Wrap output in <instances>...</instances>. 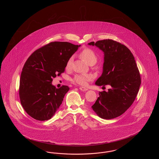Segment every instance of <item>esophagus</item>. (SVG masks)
<instances>
[{"label":"esophagus","instance_id":"obj_1","mask_svg":"<svg viewBox=\"0 0 159 159\" xmlns=\"http://www.w3.org/2000/svg\"><path fill=\"white\" fill-rule=\"evenodd\" d=\"M79 89L82 91H86L88 90L86 88H84V87H80V88H79Z\"/></svg>","mask_w":159,"mask_h":159}]
</instances>
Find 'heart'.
Returning <instances> with one entry per match:
<instances>
[{"mask_svg":"<svg viewBox=\"0 0 159 159\" xmlns=\"http://www.w3.org/2000/svg\"><path fill=\"white\" fill-rule=\"evenodd\" d=\"M80 56L91 66L96 64L98 61L97 55L90 48L84 49L80 53ZM73 59V57H71L67 61L66 64L67 69L68 70L71 67ZM93 78L94 77L92 74H77L73 79V82L80 86H86L89 82L93 80Z\"/></svg>","mask_w":159,"mask_h":159,"instance_id":"heart-1","label":"heart"}]
</instances>
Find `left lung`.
<instances>
[{
  "mask_svg": "<svg viewBox=\"0 0 159 159\" xmlns=\"http://www.w3.org/2000/svg\"><path fill=\"white\" fill-rule=\"evenodd\" d=\"M88 44L97 46L104 53L103 72L95 84L111 87L107 92H99L92 108L102 119L116 118L133 104L139 89L141 79L134 57L126 46L112 39Z\"/></svg>",
  "mask_w": 159,
  "mask_h": 159,
  "instance_id": "left-lung-1",
  "label": "left lung"
}]
</instances>
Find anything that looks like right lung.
I'll return each instance as SVG.
<instances>
[{"instance_id":"right-lung-1","label":"right lung","mask_w":159,"mask_h":159,"mask_svg":"<svg viewBox=\"0 0 159 159\" xmlns=\"http://www.w3.org/2000/svg\"><path fill=\"white\" fill-rule=\"evenodd\" d=\"M80 45L52 42L36 50L27 60L20 80L19 96L25 112L33 119H51L70 88H56L53 78L64 72L68 59Z\"/></svg>"}]
</instances>
